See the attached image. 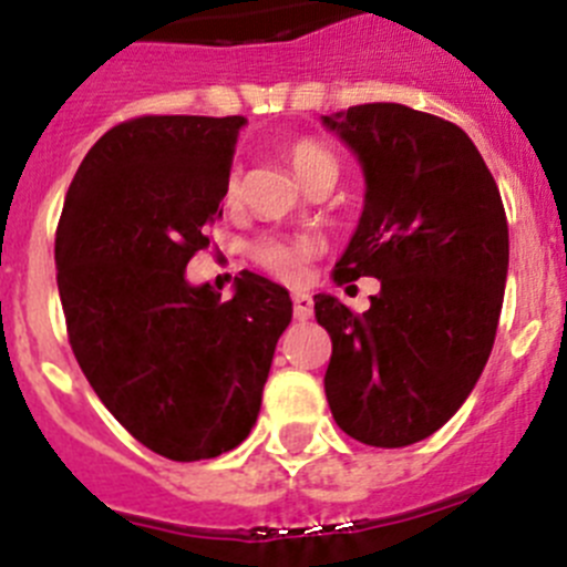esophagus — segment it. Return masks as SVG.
<instances>
[{
    "instance_id": "1",
    "label": "esophagus",
    "mask_w": 567,
    "mask_h": 567,
    "mask_svg": "<svg viewBox=\"0 0 567 567\" xmlns=\"http://www.w3.org/2000/svg\"><path fill=\"white\" fill-rule=\"evenodd\" d=\"M292 303H295V318L298 320H309L315 315V300L309 292H292Z\"/></svg>"
}]
</instances>
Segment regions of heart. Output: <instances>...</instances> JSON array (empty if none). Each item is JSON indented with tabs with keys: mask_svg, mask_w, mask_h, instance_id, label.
I'll use <instances>...</instances> for the list:
<instances>
[{
	"mask_svg": "<svg viewBox=\"0 0 567 567\" xmlns=\"http://www.w3.org/2000/svg\"><path fill=\"white\" fill-rule=\"evenodd\" d=\"M287 158L292 164L295 175L300 178V184H307L309 178H315L323 169H338L334 155L327 147H320L315 142H292L287 147ZM238 169H233L227 178V187H224V198L235 202L238 198ZM318 238L312 235H264L252 244V258L258 267H264L267 272H272L275 278L284 280H298L300 275L307 272V264L315 252H318Z\"/></svg>",
	"mask_w": 567,
	"mask_h": 567,
	"instance_id": "1",
	"label": "heart"
}]
</instances>
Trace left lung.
<instances>
[{"instance_id": "left-lung-1", "label": "left lung", "mask_w": 567, "mask_h": 567, "mask_svg": "<svg viewBox=\"0 0 567 567\" xmlns=\"http://www.w3.org/2000/svg\"><path fill=\"white\" fill-rule=\"evenodd\" d=\"M320 122L365 178L334 280H380L363 315L315 295L332 338L327 400L349 437L400 449L449 423L488 363L508 278L503 198L474 142L437 115L378 102Z\"/></svg>"}]
</instances>
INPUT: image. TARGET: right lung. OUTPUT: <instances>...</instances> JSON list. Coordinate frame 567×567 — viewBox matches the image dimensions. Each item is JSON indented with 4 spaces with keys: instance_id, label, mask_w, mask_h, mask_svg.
<instances>
[{
    "instance_id": "add662e5",
    "label": "right lung",
    "mask_w": 567,
    "mask_h": 567,
    "mask_svg": "<svg viewBox=\"0 0 567 567\" xmlns=\"http://www.w3.org/2000/svg\"><path fill=\"white\" fill-rule=\"evenodd\" d=\"M244 115H142L107 130L73 175L56 229V284L73 354L150 452L209 460L249 437L289 292L255 272L233 298L189 284L221 218Z\"/></svg>"
}]
</instances>
